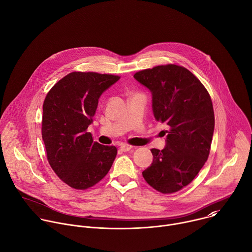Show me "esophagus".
Wrapping results in <instances>:
<instances>
[{"label": "esophagus", "mask_w": 252, "mask_h": 252, "mask_svg": "<svg viewBox=\"0 0 252 252\" xmlns=\"http://www.w3.org/2000/svg\"><path fill=\"white\" fill-rule=\"evenodd\" d=\"M121 149H122L123 151L126 152V151H129L130 149H132V146H131V145H129V144H126V143H124V144H122V145H121Z\"/></svg>", "instance_id": "34e87169"}]
</instances>
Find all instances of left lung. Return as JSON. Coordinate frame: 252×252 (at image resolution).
<instances>
[{
    "label": "left lung",
    "mask_w": 252,
    "mask_h": 252,
    "mask_svg": "<svg viewBox=\"0 0 252 252\" xmlns=\"http://www.w3.org/2000/svg\"><path fill=\"white\" fill-rule=\"evenodd\" d=\"M133 78L151 92L155 120L169 127L163 130L166 146L151 149L153 161L142 176L163 194L177 192L208 159L215 128L211 97L196 76L174 64L139 71Z\"/></svg>",
    "instance_id": "left-lung-1"
}]
</instances>
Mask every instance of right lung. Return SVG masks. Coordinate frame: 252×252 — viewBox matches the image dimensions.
Wrapping results in <instances>:
<instances>
[{"instance_id": "add662e5", "label": "right lung", "mask_w": 252, "mask_h": 252, "mask_svg": "<svg viewBox=\"0 0 252 252\" xmlns=\"http://www.w3.org/2000/svg\"><path fill=\"white\" fill-rule=\"evenodd\" d=\"M121 77L72 72L59 80L43 103L41 134L47 159L56 175L74 189L85 190L101 181L117 156L116 146L93 140V123L101 95Z\"/></svg>"}]
</instances>
